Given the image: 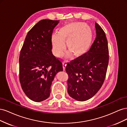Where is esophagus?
<instances>
[{
  "instance_id": "34e87169",
  "label": "esophagus",
  "mask_w": 127,
  "mask_h": 127,
  "mask_svg": "<svg viewBox=\"0 0 127 127\" xmlns=\"http://www.w3.org/2000/svg\"><path fill=\"white\" fill-rule=\"evenodd\" d=\"M67 61L66 60H64L63 63V69H64V70H65V68H66V65H67Z\"/></svg>"
}]
</instances>
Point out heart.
<instances>
[{"instance_id":"b5f03b06","label":"heart","mask_w":127,"mask_h":127,"mask_svg":"<svg viewBox=\"0 0 127 127\" xmlns=\"http://www.w3.org/2000/svg\"><path fill=\"white\" fill-rule=\"evenodd\" d=\"M93 32L90 27L82 22H73L60 28L58 34H53L51 41L55 56L62 54L66 41L67 48L75 57L86 54L93 42Z\"/></svg>"}]
</instances>
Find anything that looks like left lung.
<instances>
[{"label":"left lung","mask_w":127,"mask_h":127,"mask_svg":"<svg viewBox=\"0 0 127 127\" xmlns=\"http://www.w3.org/2000/svg\"><path fill=\"white\" fill-rule=\"evenodd\" d=\"M96 37L86 54L68 63L66 71L69 78L68 93L78 101H85L94 96L105 78L109 64V49L105 32L95 23Z\"/></svg>","instance_id":"8db88e82"}]
</instances>
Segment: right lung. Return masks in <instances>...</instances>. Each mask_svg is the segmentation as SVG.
<instances>
[{"label": "right lung", "instance_id": "1", "mask_svg": "<svg viewBox=\"0 0 127 127\" xmlns=\"http://www.w3.org/2000/svg\"><path fill=\"white\" fill-rule=\"evenodd\" d=\"M59 21L42 20L31 29L21 50L20 82L24 93L39 102L50 96L56 75L63 70V64L52 53L53 30Z\"/></svg>", "mask_w": 127, "mask_h": 127}]
</instances>
